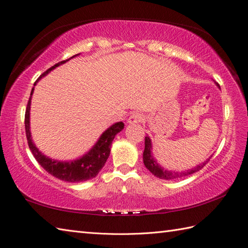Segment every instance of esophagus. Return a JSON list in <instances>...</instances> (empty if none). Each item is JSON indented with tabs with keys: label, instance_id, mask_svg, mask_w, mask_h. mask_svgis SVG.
Returning a JSON list of instances; mask_svg holds the SVG:
<instances>
[{
	"label": "esophagus",
	"instance_id": "34e87169",
	"mask_svg": "<svg viewBox=\"0 0 248 248\" xmlns=\"http://www.w3.org/2000/svg\"><path fill=\"white\" fill-rule=\"evenodd\" d=\"M144 119V116L143 114L140 113H132L130 115V117L128 119V123L130 124H139L140 121H143Z\"/></svg>",
	"mask_w": 248,
	"mask_h": 248
}]
</instances>
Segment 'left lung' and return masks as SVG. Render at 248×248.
Segmentation results:
<instances>
[{
  "label": "left lung",
  "mask_w": 248,
  "mask_h": 248,
  "mask_svg": "<svg viewBox=\"0 0 248 248\" xmlns=\"http://www.w3.org/2000/svg\"><path fill=\"white\" fill-rule=\"evenodd\" d=\"M217 86L218 88L219 85L217 83ZM152 144H151V140L149 136H146L145 138V150H144V154H143V161H144V164L146 166L147 170H148L152 175H155V177L160 178V179H164V180H172V179H177V178H182V177H186V176H188V175H192V173L196 172V171H199L202 168L207 164V163L210 161V159H211V156L209 157V159L205 160L204 162H202V164L197 165L196 167L194 168H191V170H186V171H171V170H164L159 163L156 162V160L154 157V155H152Z\"/></svg>",
  "instance_id": "1"
}]
</instances>
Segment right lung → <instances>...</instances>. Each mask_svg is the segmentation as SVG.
<instances>
[{"label": "right lung", "instance_id": "add662e5", "mask_svg": "<svg viewBox=\"0 0 248 248\" xmlns=\"http://www.w3.org/2000/svg\"><path fill=\"white\" fill-rule=\"evenodd\" d=\"M78 55V54L73 55L72 57H70V59L57 62V64H55L53 67H51L50 69L44 72L43 75L37 78V81L34 83V86L38 83V81L41 78L48 75L51 70L55 69V68L59 67L60 65L65 64L66 62H68ZM33 93H34V87L31 88V97L29 99L28 107H26L24 124H25V133H26V139H28L29 147L34 157L37 160V162H38L39 164L43 166L44 170L48 171L50 175L62 181L83 182L96 177L108 160L110 152V145H112V141L115 139L116 134L119 133L120 131L124 128V124L123 121L116 123L105 130L101 134V136L99 138V140H97V143L93 146V148L89 150L87 154L82 155L81 157H78V159L72 160V161H59V160L51 159V157L45 155L43 152L39 151V149L37 148L36 145L34 144L33 140H31V130H30L31 129L30 110H31V94H33Z\"/></svg>", "mask_w": 248, "mask_h": 248}]
</instances>
